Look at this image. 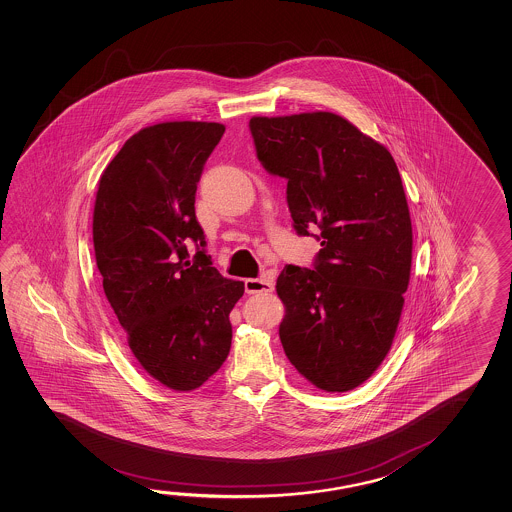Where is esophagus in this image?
I'll use <instances>...</instances> for the list:
<instances>
[{
  "mask_svg": "<svg viewBox=\"0 0 512 512\" xmlns=\"http://www.w3.org/2000/svg\"><path fill=\"white\" fill-rule=\"evenodd\" d=\"M273 275L268 273L260 278H246L244 282V289L248 294L271 293L273 291Z\"/></svg>",
  "mask_w": 512,
  "mask_h": 512,
  "instance_id": "34e87169",
  "label": "esophagus"
}]
</instances>
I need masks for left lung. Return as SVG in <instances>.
Returning a JSON list of instances; mask_svg holds the SVG:
<instances>
[{
	"label": "left lung",
	"instance_id": "1",
	"mask_svg": "<svg viewBox=\"0 0 512 512\" xmlns=\"http://www.w3.org/2000/svg\"><path fill=\"white\" fill-rule=\"evenodd\" d=\"M262 166L287 180L294 228H319L314 269L285 266L277 294L285 355L327 393L366 382L391 350L409 287L412 225L384 144L334 112L253 116Z\"/></svg>",
	"mask_w": 512,
	"mask_h": 512
}]
</instances>
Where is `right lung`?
Wrapping results in <instances>:
<instances>
[{
  "mask_svg": "<svg viewBox=\"0 0 512 512\" xmlns=\"http://www.w3.org/2000/svg\"><path fill=\"white\" fill-rule=\"evenodd\" d=\"M225 126L166 121L132 135L101 173L93 214L103 291L144 371L193 391L227 361L244 284L219 275L194 212L203 164ZM199 252L186 260V243Z\"/></svg>",
  "mask_w": 512,
  "mask_h": 512,
  "instance_id": "right-lung-1",
  "label": "right lung"
}]
</instances>
